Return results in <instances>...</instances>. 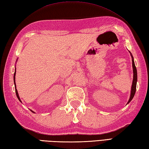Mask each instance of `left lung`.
Returning <instances> with one entry per match:
<instances>
[{
    "label": "left lung",
    "mask_w": 149,
    "mask_h": 149,
    "mask_svg": "<svg viewBox=\"0 0 149 149\" xmlns=\"http://www.w3.org/2000/svg\"><path fill=\"white\" fill-rule=\"evenodd\" d=\"M131 57H132V65H133V84L132 86H131V95H130V98L128 102L127 103H129L131 100H132L134 97V94H135L136 92V82H137V70H136V68L135 67V65H134V62L133 60V57L131 54Z\"/></svg>",
    "instance_id": "1"
}]
</instances>
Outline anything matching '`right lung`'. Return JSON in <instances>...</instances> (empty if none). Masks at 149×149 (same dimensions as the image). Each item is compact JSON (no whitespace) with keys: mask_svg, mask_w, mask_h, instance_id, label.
<instances>
[{"mask_svg":"<svg viewBox=\"0 0 149 149\" xmlns=\"http://www.w3.org/2000/svg\"><path fill=\"white\" fill-rule=\"evenodd\" d=\"M15 75H16V69H15V74H14V82H15V91H16V96H17V97H18V100H19V101L21 102V100H20V98H19V95H18V91H17V89H16V83H15ZM31 111H32V110H31Z\"/></svg>","mask_w":149,"mask_h":149,"instance_id":"obj_1","label":"right lung"}]
</instances>
